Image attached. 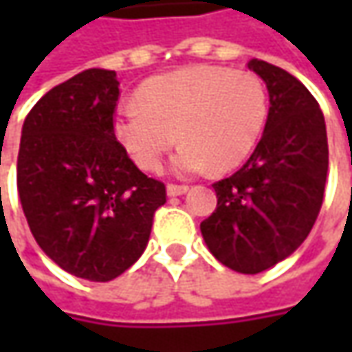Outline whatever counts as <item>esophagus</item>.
Wrapping results in <instances>:
<instances>
[{"label":"esophagus","mask_w":352,"mask_h":352,"mask_svg":"<svg viewBox=\"0 0 352 352\" xmlns=\"http://www.w3.org/2000/svg\"><path fill=\"white\" fill-rule=\"evenodd\" d=\"M188 190H190V188L184 186V184H168V186H166V194H168V196H182Z\"/></svg>","instance_id":"1"}]
</instances>
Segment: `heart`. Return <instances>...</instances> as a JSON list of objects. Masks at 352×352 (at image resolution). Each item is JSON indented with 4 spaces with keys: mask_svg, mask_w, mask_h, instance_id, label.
<instances>
[{
    "mask_svg": "<svg viewBox=\"0 0 352 352\" xmlns=\"http://www.w3.org/2000/svg\"><path fill=\"white\" fill-rule=\"evenodd\" d=\"M137 102L119 103L111 127L148 172L160 168L178 137L184 142L172 158L176 174L235 168L252 155L268 121L263 80L227 66L199 64L148 78Z\"/></svg>",
    "mask_w": 352,
    "mask_h": 352,
    "instance_id": "obj_1",
    "label": "heart"
}]
</instances>
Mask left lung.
<instances>
[{
  "label": "left lung",
  "mask_w": 352,
  "mask_h": 352,
  "mask_svg": "<svg viewBox=\"0 0 352 352\" xmlns=\"http://www.w3.org/2000/svg\"><path fill=\"white\" fill-rule=\"evenodd\" d=\"M249 68L268 89L266 129L243 168L213 184L217 208L199 229L219 263L258 274L309 235L323 204L329 146L319 103L298 78L258 58Z\"/></svg>",
  "instance_id": "left-lung-1"
}]
</instances>
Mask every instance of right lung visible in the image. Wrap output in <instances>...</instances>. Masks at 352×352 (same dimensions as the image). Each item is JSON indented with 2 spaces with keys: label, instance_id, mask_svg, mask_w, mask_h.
<instances>
[{
  "label": "right lung",
  "instance_id": "right-lung-1",
  "mask_svg": "<svg viewBox=\"0 0 352 352\" xmlns=\"http://www.w3.org/2000/svg\"><path fill=\"white\" fill-rule=\"evenodd\" d=\"M119 82L89 68L47 91L23 123L17 190L38 247L62 270L109 282L146 249L164 184L113 135Z\"/></svg>",
  "mask_w": 352,
  "mask_h": 352
}]
</instances>
